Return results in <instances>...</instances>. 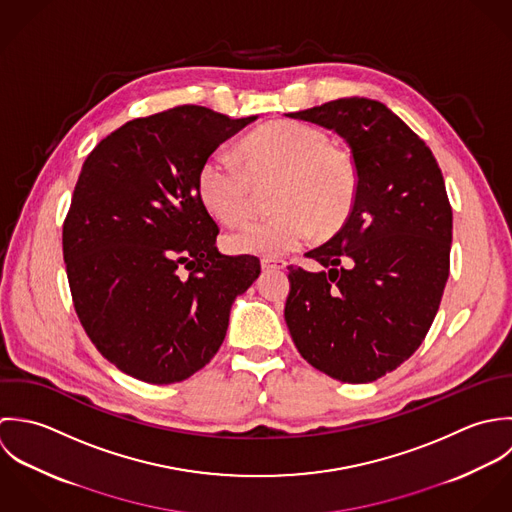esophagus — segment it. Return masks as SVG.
Masks as SVG:
<instances>
[{
  "label": "esophagus",
  "mask_w": 512,
  "mask_h": 512,
  "mask_svg": "<svg viewBox=\"0 0 512 512\" xmlns=\"http://www.w3.org/2000/svg\"><path fill=\"white\" fill-rule=\"evenodd\" d=\"M261 269H263V271L285 269V261H281V259H261Z\"/></svg>",
  "instance_id": "34e87169"
}]
</instances>
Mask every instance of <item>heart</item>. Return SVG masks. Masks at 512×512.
Instances as JSON below:
<instances>
[{"label": "heart", "mask_w": 512, "mask_h": 512, "mask_svg": "<svg viewBox=\"0 0 512 512\" xmlns=\"http://www.w3.org/2000/svg\"><path fill=\"white\" fill-rule=\"evenodd\" d=\"M239 152L243 164L227 150H215L202 162L198 192L207 209L237 223L253 209L255 186L277 180L271 204L279 211L233 229L225 239L231 251L281 257L348 217L358 190L356 166L320 128L277 120L243 138Z\"/></svg>", "instance_id": "obj_1"}]
</instances>
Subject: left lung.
Listing matches in <instances>:
<instances>
[{
    "label": "left lung",
    "instance_id": "left-lung-1",
    "mask_svg": "<svg viewBox=\"0 0 512 512\" xmlns=\"http://www.w3.org/2000/svg\"><path fill=\"white\" fill-rule=\"evenodd\" d=\"M332 128L358 174L340 231L308 251L324 271L289 265L285 320L310 366L368 384L423 342L449 277L453 211L425 142L386 104L338 99L287 114Z\"/></svg>",
    "mask_w": 512,
    "mask_h": 512
}]
</instances>
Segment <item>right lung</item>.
I'll use <instances>...</instances> for the list:
<instances>
[{
	"instance_id": "obj_1",
	"label": "right lung",
	"mask_w": 512,
	"mask_h": 512,
	"mask_svg": "<svg viewBox=\"0 0 512 512\" xmlns=\"http://www.w3.org/2000/svg\"><path fill=\"white\" fill-rule=\"evenodd\" d=\"M255 118L176 106L122 124L83 164L63 223L71 297L97 350L136 380L202 370L261 273L257 257L217 251L198 192L205 158Z\"/></svg>"
}]
</instances>
